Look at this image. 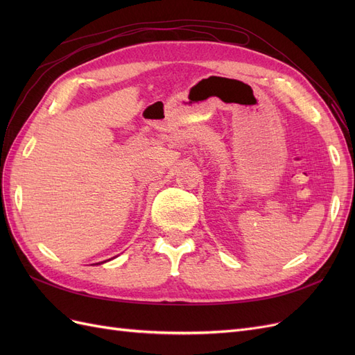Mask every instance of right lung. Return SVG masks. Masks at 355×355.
I'll return each instance as SVG.
<instances>
[{
  "instance_id": "1",
  "label": "right lung",
  "mask_w": 355,
  "mask_h": 355,
  "mask_svg": "<svg viewBox=\"0 0 355 355\" xmlns=\"http://www.w3.org/2000/svg\"><path fill=\"white\" fill-rule=\"evenodd\" d=\"M106 262V261H105ZM99 263H103V262H99ZM96 265H98V263H96Z\"/></svg>"
}]
</instances>
